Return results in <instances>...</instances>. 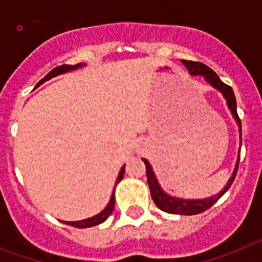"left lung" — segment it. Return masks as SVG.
I'll return each instance as SVG.
<instances>
[{
  "mask_svg": "<svg viewBox=\"0 0 262 262\" xmlns=\"http://www.w3.org/2000/svg\"><path fill=\"white\" fill-rule=\"evenodd\" d=\"M182 63L188 68V71H190L191 75H202L212 87H215L216 90H219L220 92L224 95V97H226L227 100V104H228L232 115L236 118V121H237L238 124V128H240L241 130V121L240 117H238L237 115V109H236V97L235 93H233V90H232L229 85H227L226 83H223L219 79V76H217L210 67H207L206 64H203V63L191 62V60H182ZM144 162L145 166H146L147 185H149L150 188V194H151L154 203H156V206L158 207L159 210H162L165 211V212L169 213H177V215H196V213H202L206 210H208V208H211L223 195L226 194L227 191H228V188L231 187V185L233 183V181H235L236 174H237L238 162H240V153H238L235 171L232 174L231 179H229V182L227 183L226 187H224V190H223L222 192H219L216 196L208 198V199L203 200L177 199V198L169 196L167 194H165L162 191V188L159 187V183L158 181H157L156 175H154L153 169H151L150 163L147 162L146 159H144Z\"/></svg>",
  "mask_w": 262,
  "mask_h": 262,
  "instance_id": "8db88e82",
  "label": "left lung"
}]
</instances>
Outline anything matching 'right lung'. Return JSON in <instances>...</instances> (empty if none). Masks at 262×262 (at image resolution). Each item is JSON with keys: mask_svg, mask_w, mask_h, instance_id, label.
I'll return each instance as SVG.
<instances>
[{"mask_svg": "<svg viewBox=\"0 0 262 262\" xmlns=\"http://www.w3.org/2000/svg\"><path fill=\"white\" fill-rule=\"evenodd\" d=\"M80 66L81 64L79 63V64H75V66L63 64V66H59V67H55L54 70H52V71H50L49 74L46 75V76L43 77L42 80L38 81L36 87H38V85H40V84L45 83L46 80H49V79H51V77L56 76V75L64 74V72H67V71H72V70H76V68L80 67ZM124 171H125V167H122L121 171H120V174H118V178H117V182H116V183H118V182L121 181L122 177H124ZM113 208H115V190H113L112 196H111V200H109L108 206L105 207V210H104L103 212H100L99 215L93 216V217H90V219L80 220V222H63V223H64V224H70V226H72V227H76V228H88V227L97 226V224L105 222V220L108 219V216L112 213Z\"/></svg>", "mask_w": 262, "mask_h": 262, "instance_id": "1", "label": "right lung"}]
</instances>
